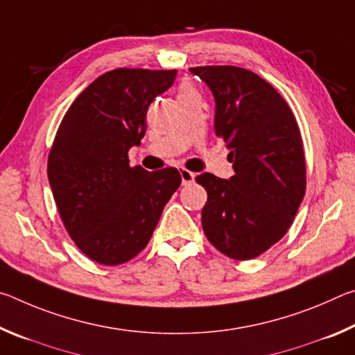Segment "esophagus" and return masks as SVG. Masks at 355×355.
Wrapping results in <instances>:
<instances>
[{"mask_svg":"<svg viewBox=\"0 0 355 355\" xmlns=\"http://www.w3.org/2000/svg\"><path fill=\"white\" fill-rule=\"evenodd\" d=\"M180 175H182V183H183V184H189V183L194 182V178H196V173L189 172L188 169H182V171H180Z\"/></svg>","mask_w":355,"mask_h":355,"instance_id":"1","label":"esophagus"}]
</instances>
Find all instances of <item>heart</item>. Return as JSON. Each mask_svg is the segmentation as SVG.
I'll list each match as a JSON object with an SVG mask.
<instances>
[{
	"label": "heart",
	"instance_id": "b5f03b06",
	"mask_svg": "<svg viewBox=\"0 0 355 355\" xmlns=\"http://www.w3.org/2000/svg\"><path fill=\"white\" fill-rule=\"evenodd\" d=\"M188 92H194V91H192V89H191L189 86H182V89H180V94H178V95L188 94Z\"/></svg>",
	"mask_w": 355,
	"mask_h": 355
}]
</instances>
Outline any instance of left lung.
<instances>
[{
	"label": "left lung",
	"instance_id": "left-lung-1",
	"mask_svg": "<svg viewBox=\"0 0 355 355\" xmlns=\"http://www.w3.org/2000/svg\"><path fill=\"white\" fill-rule=\"evenodd\" d=\"M211 91L214 130L235 175L202 173L203 232L216 249L250 260L280 241L305 194V156L290 106L271 84L233 65L189 69Z\"/></svg>",
	"mask_w": 355,
	"mask_h": 355
}]
</instances>
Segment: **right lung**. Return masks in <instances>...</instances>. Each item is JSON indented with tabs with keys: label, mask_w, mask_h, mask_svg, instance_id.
<instances>
[{
	"label": "right lung",
	"mask_w": 355,
	"mask_h": 355,
	"mask_svg": "<svg viewBox=\"0 0 355 355\" xmlns=\"http://www.w3.org/2000/svg\"><path fill=\"white\" fill-rule=\"evenodd\" d=\"M177 70L116 69L98 76L65 112L48 156V182L61 219L83 254L116 266L152 238L182 183L177 169L130 167L147 110L175 81Z\"/></svg>",
	"instance_id": "right-lung-1"
}]
</instances>
